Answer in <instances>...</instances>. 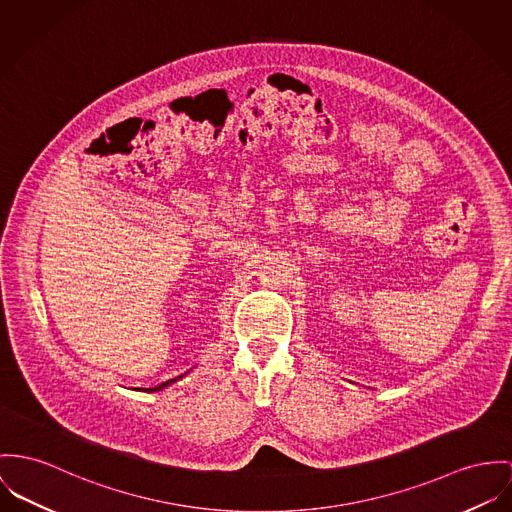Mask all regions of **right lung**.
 <instances>
[{"label": "right lung", "mask_w": 512, "mask_h": 512, "mask_svg": "<svg viewBox=\"0 0 512 512\" xmlns=\"http://www.w3.org/2000/svg\"><path fill=\"white\" fill-rule=\"evenodd\" d=\"M181 378V376H179ZM177 378V380H179ZM171 382H175V380H167V382H163V384H159V386H156V388H146V392H156V390H161V388H165L167 384H171Z\"/></svg>", "instance_id": "right-lung-1"}]
</instances>
